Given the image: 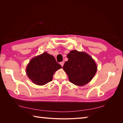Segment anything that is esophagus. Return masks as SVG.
I'll use <instances>...</instances> for the list:
<instances>
[{
	"mask_svg": "<svg viewBox=\"0 0 123 123\" xmlns=\"http://www.w3.org/2000/svg\"><path fill=\"white\" fill-rule=\"evenodd\" d=\"M60 64H61V66H62V67H63V65H64V62H60Z\"/></svg>",
	"mask_w": 123,
	"mask_h": 123,
	"instance_id": "esophagus-1",
	"label": "esophagus"
}]
</instances>
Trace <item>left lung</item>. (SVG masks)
Wrapping results in <instances>:
<instances>
[{"mask_svg":"<svg viewBox=\"0 0 123 123\" xmlns=\"http://www.w3.org/2000/svg\"><path fill=\"white\" fill-rule=\"evenodd\" d=\"M68 61L63 69L68 75L69 81L78 86L89 82L95 76L97 66L92 57L85 52L72 50L67 54Z\"/></svg>","mask_w":123,"mask_h":123,"instance_id":"8db88e82","label":"left lung"}]
</instances>
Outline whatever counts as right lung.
Listing matches in <instances>:
<instances>
[{
  "label": "right lung",
  "instance_id": "right-lung-1",
  "mask_svg": "<svg viewBox=\"0 0 123 123\" xmlns=\"http://www.w3.org/2000/svg\"><path fill=\"white\" fill-rule=\"evenodd\" d=\"M61 68V66L57 63L55 57L45 52L30 60L26 73L34 84L43 86L51 81L55 72Z\"/></svg>",
  "mask_w": 123,
  "mask_h": 123
}]
</instances>
